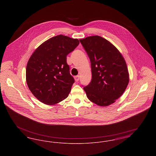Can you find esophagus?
I'll list each match as a JSON object with an SVG mask.
<instances>
[{"label":"esophagus","instance_id":"obj_1","mask_svg":"<svg viewBox=\"0 0 156 156\" xmlns=\"http://www.w3.org/2000/svg\"><path fill=\"white\" fill-rule=\"evenodd\" d=\"M75 81L76 82H78L80 80V76H79V75L76 76L75 77Z\"/></svg>","mask_w":156,"mask_h":156}]
</instances>
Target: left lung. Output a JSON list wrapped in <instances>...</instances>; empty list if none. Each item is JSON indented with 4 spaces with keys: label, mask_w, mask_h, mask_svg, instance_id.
Here are the masks:
<instances>
[{
    "label": "left lung",
    "mask_w": 156,
    "mask_h": 156,
    "mask_svg": "<svg viewBox=\"0 0 156 156\" xmlns=\"http://www.w3.org/2000/svg\"><path fill=\"white\" fill-rule=\"evenodd\" d=\"M90 61L92 80L83 87L89 100L99 106L114 103L129 82L125 60L111 43L99 36L80 40Z\"/></svg>",
    "instance_id": "1"
}]
</instances>
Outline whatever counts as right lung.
Returning a JSON list of instances; mask_svg holds the SVG:
<instances>
[{
    "mask_svg": "<svg viewBox=\"0 0 156 156\" xmlns=\"http://www.w3.org/2000/svg\"><path fill=\"white\" fill-rule=\"evenodd\" d=\"M78 39L58 35L45 41L33 53L26 67L28 87L42 103L54 105L68 96L75 80L67 56L79 45Z\"/></svg>",
    "mask_w": 156,
    "mask_h": 156,
    "instance_id": "obj_1",
    "label": "right lung"
}]
</instances>
